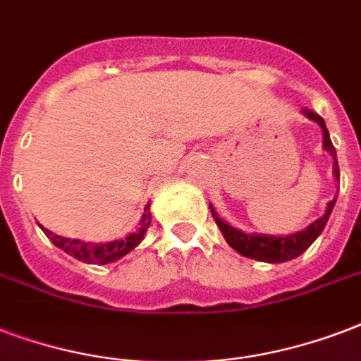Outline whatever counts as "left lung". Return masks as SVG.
<instances>
[{"label": "left lung", "mask_w": 361, "mask_h": 361, "mask_svg": "<svg viewBox=\"0 0 361 361\" xmlns=\"http://www.w3.org/2000/svg\"><path fill=\"white\" fill-rule=\"evenodd\" d=\"M302 115L309 117L310 121H314L316 125L322 128V136H324V149L334 157V176L335 180L339 181V164H337V153H335V147L331 144V137H329V132L326 128V123L322 119L320 115L310 111V109H302ZM335 197L331 202H327L326 214L322 217H318L314 224H310L309 227L297 231L293 235H263V233H244V231L236 229L231 224H227L225 219L217 216L214 206L210 204L212 216L216 219L217 227L221 231V235L225 236V240L233 250H236L238 254L244 255V257H250V259L263 261V263H284V261H291L299 257L302 252H307L312 242L322 235V231L326 227L327 219L331 216V210L335 206Z\"/></svg>", "instance_id": "8db88e82"}]
</instances>
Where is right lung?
<instances>
[{"label": "right lung", "instance_id": "right-lung-1", "mask_svg": "<svg viewBox=\"0 0 361 361\" xmlns=\"http://www.w3.org/2000/svg\"><path fill=\"white\" fill-rule=\"evenodd\" d=\"M149 225L151 212L149 204H147L144 208V216L140 219V227L128 236H125V238H119V240L92 244V242H82L77 240V238H66V236L54 235L52 231L45 229L43 225H39V227L51 238L54 246L64 250L66 254L71 255V257H75V259L82 261V263H90V265H106V263H114V261H119L121 257H125L126 254H130L132 250L144 240Z\"/></svg>", "mask_w": 361, "mask_h": 361}]
</instances>
